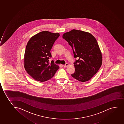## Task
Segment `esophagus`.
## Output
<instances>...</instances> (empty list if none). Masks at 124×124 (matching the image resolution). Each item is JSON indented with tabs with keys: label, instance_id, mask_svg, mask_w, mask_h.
Returning <instances> with one entry per match:
<instances>
[{
	"label": "esophagus",
	"instance_id": "esophagus-1",
	"mask_svg": "<svg viewBox=\"0 0 124 124\" xmlns=\"http://www.w3.org/2000/svg\"><path fill=\"white\" fill-rule=\"evenodd\" d=\"M69 64L68 63H66L65 64H64V65H63V66L64 67H67L68 66Z\"/></svg>",
	"mask_w": 124,
	"mask_h": 124
}]
</instances>
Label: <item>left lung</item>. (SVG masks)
Returning a JSON list of instances; mask_svg holds the SVG:
<instances>
[{
	"mask_svg": "<svg viewBox=\"0 0 124 124\" xmlns=\"http://www.w3.org/2000/svg\"><path fill=\"white\" fill-rule=\"evenodd\" d=\"M62 37L72 47L74 57L78 59L71 76L83 82L91 79L102 64V54L95 38L90 33L75 29L64 33Z\"/></svg>",
	"mask_w": 124,
	"mask_h": 124,
	"instance_id": "1",
	"label": "left lung"
}]
</instances>
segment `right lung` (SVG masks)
I'll use <instances>...</instances> for the list:
<instances>
[{
    "mask_svg": "<svg viewBox=\"0 0 124 124\" xmlns=\"http://www.w3.org/2000/svg\"><path fill=\"white\" fill-rule=\"evenodd\" d=\"M60 36L59 33L43 31L33 36L27 43L24 54V68L36 81H47L53 78L60 68L53 61L48 62L52 57L50 50Z\"/></svg>",
    "mask_w": 124,
    "mask_h": 124,
    "instance_id": "obj_1",
    "label": "right lung"
}]
</instances>
